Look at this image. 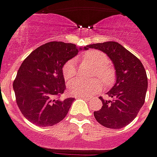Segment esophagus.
Instances as JSON below:
<instances>
[{"instance_id":"1","label":"esophagus","mask_w":157,"mask_h":157,"mask_svg":"<svg viewBox=\"0 0 157 157\" xmlns=\"http://www.w3.org/2000/svg\"><path fill=\"white\" fill-rule=\"evenodd\" d=\"M78 97H81V98H86V99H90V97L88 96H84V95H80Z\"/></svg>"}]
</instances>
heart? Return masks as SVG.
<instances>
[{"instance_id": "1", "label": "heart", "mask_w": 157, "mask_h": 157, "mask_svg": "<svg viewBox=\"0 0 157 157\" xmlns=\"http://www.w3.org/2000/svg\"><path fill=\"white\" fill-rule=\"evenodd\" d=\"M84 59L96 66V71L94 76H100L104 81L105 86H109L112 82L114 74L111 68L108 63V57L101 51L89 50L84 55ZM76 72L75 59L67 61L63 66V75L65 80H70L75 75ZM104 83L100 80H94L91 82H86L82 79L75 78L68 83V91L72 95H91L98 93L104 86Z\"/></svg>"}]
</instances>
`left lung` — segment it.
<instances>
[{
  "instance_id": "1",
  "label": "left lung",
  "mask_w": 157,
  "mask_h": 157,
  "mask_svg": "<svg viewBox=\"0 0 157 157\" xmlns=\"http://www.w3.org/2000/svg\"><path fill=\"white\" fill-rule=\"evenodd\" d=\"M107 54L116 70V83L107 92L109 99L100 97L103 106L94 111L95 119L104 127L119 129L134 120L143 106L148 87L146 72L136 56L116 41L86 46Z\"/></svg>"
}]
</instances>
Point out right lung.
<instances>
[{
	"label": "right lung",
	"instance_id": "obj_1",
	"mask_svg": "<svg viewBox=\"0 0 157 157\" xmlns=\"http://www.w3.org/2000/svg\"><path fill=\"white\" fill-rule=\"evenodd\" d=\"M87 49L52 41L24 60L13 86L17 106L27 120L39 127H49L66 117L75 98H62L65 90L63 66L80 50Z\"/></svg>",
	"mask_w": 157,
	"mask_h": 157
}]
</instances>
